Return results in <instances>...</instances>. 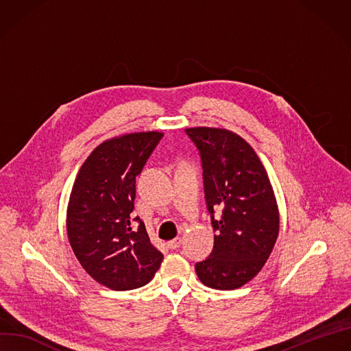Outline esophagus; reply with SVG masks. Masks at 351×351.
Wrapping results in <instances>:
<instances>
[{
	"mask_svg": "<svg viewBox=\"0 0 351 351\" xmlns=\"http://www.w3.org/2000/svg\"><path fill=\"white\" fill-rule=\"evenodd\" d=\"M180 243H182V239L180 238H175V239L168 242V247L169 249H178L180 246Z\"/></svg>",
	"mask_w": 351,
	"mask_h": 351,
	"instance_id": "esophagus-1",
	"label": "esophagus"
}]
</instances>
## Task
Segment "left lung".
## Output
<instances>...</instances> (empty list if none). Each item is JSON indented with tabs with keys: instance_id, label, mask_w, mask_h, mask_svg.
<instances>
[{
	"instance_id": "obj_1",
	"label": "left lung",
	"mask_w": 351,
	"mask_h": 351,
	"mask_svg": "<svg viewBox=\"0 0 351 351\" xmlns=\"http://www.w3.org/2000/svg\"><path fill=\"white\" fill-rule=\"evenodd\" d=\"M202 156L204 195L215 231L210 256L196 263L199 280L235 290L256 276L277 241L278 207L267 172L254 149L226 129H186ZM223 208L219 220L213 210Z\"/></svg>"
}]
</instances>
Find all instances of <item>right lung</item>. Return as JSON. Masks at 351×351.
<instances>
[{
	"label": "right lung",
	"mask_w": 351,
	"mask_h": 351,
	"mask_svg": "<svg viewBox=\"0 0 351 351\" xmlns=\"http://www.w3.org/2000/svg\"><path fill=\"white\" fill-rule=\"evenodd\" d=\"M162 133L123 134L104 141L85 159L70 195L67 234L84 270L110 290H134L152 280L164 254L132 213L136 176ZM139 226L132 228V221Z\"/></svg>",
	"instance_id": "add662e5"
}]
</instances>
